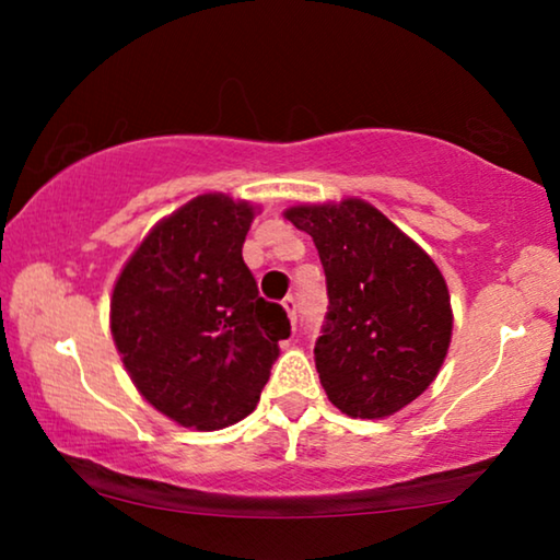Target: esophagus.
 Instances as JSON below:
<instances>
[{
    "mask_svg": "<svg viewBox=\"0 0 560 560\" xmlns=\"http://www.w3.org/2000/svg\"><path fill=\"white\" fill-rule=\"evenodd\" d=\"M282 308H285L288 318H290V324L295 326V320H298V316H295V308H298V305H295V298H293V295H288L285 301H282Z\"/></svg>",
    "mask_w": 560,
    "mask_h": 560,
    "instance_id": "34e87169",
    "label": "esophagus"
}]
</instances>
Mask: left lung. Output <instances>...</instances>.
Listing matches in <instances>:
<instances>
[{"label":"left lung","mask_w":560,"mask_h":560,"mask_svg":"<svg viewBox=\"0 0 560 560\" xmlns=\"http://www.w3.org/2000/svg\"><path fill=\"white\" fill-rule=\"evenodd\" d=\"M285 219L313 236L328 313L316 370L349 418H387L423 395L451 343L454 313L431 257L362 198L293 206Z\"/></svg>","instance_id":"left-lung-1"}]
</instances>
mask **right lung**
<instances>
[{
  "instance_id": "right-lung-1",
  "label": "right lung",
  "mask_w": 560,
  "mask_h": 560,
  "mask_svg": "<svg viewBox=\"0 0 560 560\" xmlns=\"http://www.w3.org/2000/svg\"><path fill=\"white\" fill-rule=\"evenodd\" d=\"M255 206L203 194L158 221L112 293V336L135 387L178 425L219 431L257 408L290 336L242 259Z\"/></svg>"
}]
</instances>
